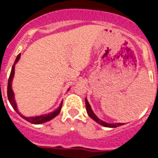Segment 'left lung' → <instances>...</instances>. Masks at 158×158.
I'll use <instances>...</instances> for the list:
<instances>
[{"label":"left lung","mask_w":158,"mask_h":158,"mask_svg":"<svg viewBox=\"0 0 158 158\" xmlns=\"http://www.w3.org/2000/svg\"><path fill=\"white\" fill-rule=\"evenodd\" d=\"M85 104H86V109H87V114H88V116H89L91 119H93L95 121L97 122L98 124H101V125H103V126H104V127H108V128H116V127L121 126V125L124 124H123V123H115V124H109V123H106V122L103 121V120H101L100 119H99V118L96 116V115L94 113L93 111H92V109H91V106H90L89 103H88V101H87V98L85 99Z\"/></svg>","instance_id":"8db88e82"}]
</instances>
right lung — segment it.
Returning <instances> with one entry per match:
<instances>
[{
    "mask_svg": "<svg viewBox=\"0 0 158 158\" xmlns=\"http://www.w3.org/2000/svg\"><path fill=\"white\" fill-rule=\"evenodd\" d=\"M20 57H21V54H19L17 56V59H16L15 62H14L13 67H12L11 73H10V75H9V81H8V87H7V95H8V99H9V103L12 105L13 108L15 110L17 113L21 117H22L23 119H25L26 120H27L28 122H30L31 124H42V123H45V122H47L49 120H52L53 118H54L56 116H58L61 111V108H62V105H63V102H61L60 105L58 108H57L55 111L50 112V113L46 114V115H42V116H30V117H27V116H23L22 114H21V112H19L18 109V107H17V104H16L15 99H14V93L12 89V81H13V78L14 76V69H15V65L16 63H18V60L20 59Z\"/></svg>",
    "mask_w": 158,
    "mask_h": 158,
    "instance_id": "1",
    "label": "right lung"
}]
</instances>
